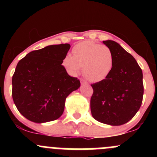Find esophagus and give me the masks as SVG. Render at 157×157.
Returning a JSON list of instances; mask_svg holds the SVG:
<instances>
[{"label":"esophagus","mask_w":157,"mask_h":157,"mask_svg":"<svg viewBox=\"0 0 157 157\" xmlns=\"http://www.w3.org/2000/svg\"><path fill=\"white\" fill-rule=\"evenodd\" d=\"M80 81H81V84H82V85H89V83H88L87 82H86V81H85L84 80H81Z\"/></svg>","instance_id":"obj_1"}]
</instances>
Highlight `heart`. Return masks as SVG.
<instances>
[{
	"mask_svg": "<svg viewBox=\"0 0 157 157\" xmlns=\"http://www.w3.org/2000/svg\"><path fill=\"white\" fill-rule=\"evenodd\" d=\"M72 54L64 57L63 67L70 75H77L82 66V75L90 82L105 80L113 68L112 52L105 46L85 40L74 46Z\"/></svg>",
	"mask_w": 157,
	"mask_h": 157,
	"instance_id": "1",
	"label": "heart"
}]
</instances>
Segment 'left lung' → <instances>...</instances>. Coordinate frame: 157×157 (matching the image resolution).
Wrapping results in <instances>:
<instances>
[{
  "label": "left lung",
  "instance_id": "obj_1",
  "mask_svg": "<svg viewBox=\"0 0 157 157\" xmlns=\"http://www.w3.org/2000/svg\"><path fill=\"white\" fill-rule=\"evenodd\" d=\"M102 43L112 52L113 66L107 78L91 85V114L102 123L121 125L130 121L141 106L142 71L134 57L120 44L110 40Z\"/></svg>",
  "mask_w": 157,
  "mask_h": 157
}]
</instances>
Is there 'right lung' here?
Instances as JSON below:
<instances>
[{"label": "right lung", "mask_w": 157, "mask_h": 157, "mask_svg": "<svg viewBox=\"0 0 157 157\" xmlns=\"http://www.w3.org/2000/svg\"><path fill=\"white\" fill-rule=\"evenodd\" d=\"M70 44L50 45L21 60L12 77V98L19 112L36 123L60 117L66 99L80 82L62 65Z\"/></svg>", "instance_id": "1"}]
</instances>
